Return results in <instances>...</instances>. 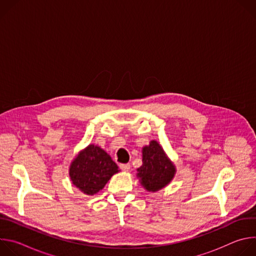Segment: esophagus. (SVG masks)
<instances>
[{"instance_id": "obj_1", "label": "esophagus", "mask_w": 256, "mask_h": 256, "mask_svg": "<svg viewBox=\"0 0 256 256\" xmlns=\"http://www.w3.org/2000/svg\"><path fill=\"white\" fill-rule=\"evenodd\" d=\"M120 169H122V171H128L130 168V165L128 163V164H120Z\"/></svg>"}]
</instances>
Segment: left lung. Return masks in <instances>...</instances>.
<instances>
[{"label": "left lung", "instance_id": "obj_1", "mask_svg": "<svg viewBox=\"0 0 256 256\" xmlns=\"http://www.w3.org/2000/svg\"><path fill=\"white\" fill-rule=\"evenodd\" d=\"M138 171L142 186L149 192H157L172 180L175 168L161 146L152 140L149 146L142 148V165Z\"/></svg>", "mask_w": 256, "mask_h": 256}]
</instances>
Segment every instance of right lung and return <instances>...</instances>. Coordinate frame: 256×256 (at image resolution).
<instances>
[{"mask_svg": "<svg viewBox=\"0 0 256 256\" xmlns=\"http://www.w3.org/2000/svg\"><path fill=\"white\" fill-rule=\"evenodd\" d=\"M118 167L112 157L97 146L90 144L72 162L70 177L72 184L88 196L101 190Z\"/></svg>", "mask_w": 256, "mask_h": 256, "instance_id": "right-lung-1", "label": "right lung"}]
</instances>
